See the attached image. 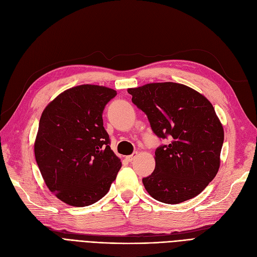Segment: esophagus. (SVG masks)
<instances>
[{
  "mask_svg": "<svg viewBox=\"0 0 257 257\" xmlns=\"http://www.w3.org/2000/svg\"><path fill=\"white\" fill-rule=\"evenodd\" d=\"M137 157V152H135V153H133L132 155H128V157H126V160L128 161V162H132L133 161L135 158Z\"/></svg>",
  "mask_w": 257,
  "mask_h": 257,
  "instance_id": "esophagus-1",
  "label": "esophagus"
}]
</instances>
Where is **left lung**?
<instances>
[{
    "label": "left lung",
    "instance_id": "left-lung-1",
    "mask_svg": "<svg viewBox=\"0 0 257 257\" xmlns=\"http://www.w3.org/2000/svg\"><path fill=\"white\" fill-rule=\"evenodd\" d=\"M148 116L154 134L169 138L155 150L154 172L145 189L161 203L180 204L197 196L219 172L223 125L212 104L199 92L176 82L127 89Z\"/></svg>",
    "mask_w": 257,
    "mask_h": 257
}]
</instances>
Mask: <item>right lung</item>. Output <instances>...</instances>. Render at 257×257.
<instances>
[{
    "label": "right lung",
    "mask_w": 257,
    "mask_h": 257,
    "mask_svg": "<svg viewBox=\"0 0 257 257\" xmlns=\"http://www.w3.org/2000/svg\"><path fill=\"white\" fill-rule=\"evenodd\" d=\"M116 91L81 84L44 109L34 144L47 188L63 203L85 207L103 198L121 168L103 126V110Z\"/></svg>",
    "instance_id": "right-lung-1"
}]
</instances>
